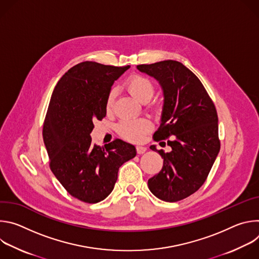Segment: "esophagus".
Returning a JSON list of instances; mask_svg holds the SVG:
<instances>
[{
    "label": "esophagus",
    "mask_w": 259,
    "mask_h": 259,
    "mask_svg": "<svg viewBox=\"0 0 259 259\" xmlns=\"http://www.w3.org/2000/svg\"><path fill=\"white\" fill-rule=\"evenodd\" d=\"M146 152V147L145 146H136V153L138 155H142Z\"/></svg>",
    "instance_id": "1"
}]
</instances>
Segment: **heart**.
I'll return each instance as SVG.
<instances>
[{"label": "heart", "mask_w": 259, "mask_h": 259, "mask_svg": "<svg viewBox=\"0 0 259 259\" xmlns=\"http://www.w3.org/2000/svg\"><path fill=\"white\" fill-rule=\"evenodd\" d=\"M124 86L126 90L141 103L150 102L156 92L155 85L153 84V82L150 81L147 78L139 75L131 76L126 81ZM114 100H115V93L112 91L109 92L106 99L107 112H109V110L112 109L114 105ZM150 109L156 114L160 112V107L156 104H153L152 106H150ZM117 129L121 137H123L124 139L130 142L138 143L142 141V139L147 133L151 132L152 124L145 119L124 120L118 124Z\"/></svg>", "instance_id": "heart-1"}]
</instances>
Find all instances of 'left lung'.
Here are the masks:
<instances>
[{
    "mask_svg": "<svg viewBox=\"0 0 259 259\" xmlns=\"http://www.w3.org/2000/svg\"><path fill=\"white\" fill-rule=\"evenodd\" d=\"M137 68L159 81L164 92L162 123L154 140H168L170 153L161 171L147 181L150 191L166 202L196 193L205 182L220 150L215 105L195 73L175 60L139 64Z\"/></svg>",
    "mask_w": 259,
    "mask_h": 259,
    "instance_id": "1",
    "label": "left lung"
}]
</instances>
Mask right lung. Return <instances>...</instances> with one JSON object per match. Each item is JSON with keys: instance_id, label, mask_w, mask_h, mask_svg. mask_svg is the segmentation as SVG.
<instances>
[{"instance_id": "right-lung-1", "label": "right lung", "mask_w": 259, "mask_h": 259, "mask_svg": "<svg viewBox=\"0 0 259 259\" xmlns=\"http://www.w3.org/2000/svg\"><path fill=\"white\" fill-rule=\"evenodd\" d=\"M84 61L69 68L56 84L43 125L49 166L66 192L94 204L114 190L119 168L136 156L121 139L100 147L92 143L93 122L106 115L110 87L129 68Z\"/></svg>"}]
</instances>
